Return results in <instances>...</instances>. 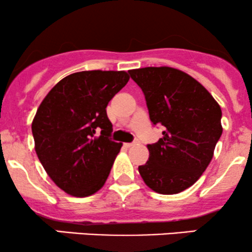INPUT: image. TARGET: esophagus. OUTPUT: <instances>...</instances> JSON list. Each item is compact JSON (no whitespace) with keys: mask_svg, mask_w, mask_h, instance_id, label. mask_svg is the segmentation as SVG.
I'll return each instance as SVG.
<instances>
[{"mask_svg":"<svg viewBox=\"0 0 252 252\" xmlns=\"http://www.w3.org/2000/svg\"><path fill=\"white\" fill-rule=\"evenodd\" d=\"M136 143H137V142H136V141H135V142H131V143H126V147H128V148H130V147H134Z\"/></svg>","mask_w":252,"mask_h":252,"instance_id":"esophagus-1","label":"esophagus"}]
</instances>
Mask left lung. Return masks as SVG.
Listing matches in <instances>:
<instances>
[{"mask_svg": "<svg viewBox=\"0 0 252 252\" xmlns=\"http://www.w3.org/2000/svg\"><path fill=\"white\" fill-rule=\"evenodd\" d=\"M142 89L153 124L162 138L148 144L149 158L138 172L160 194H176L202 175L222 132L221 109L198 80L178 68L160 66L129 71Z\"/></svg>", "mask_w": 252, "mask_h": 252, "instance_id": "left-lung-1", "label": "left lung"}]
</instances>
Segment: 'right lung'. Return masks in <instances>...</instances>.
<instances>
[{"mask_svg": "<svg viewBox=\"0 0 252 252\" xmlns=\"http://www.w3.org/2000/svg\"><path fill=\"white\" fill-rule=\"evenodd\" d=\"M129 78L126 71L76 72L63 78L37 108L32 123L36 155L67 194L84 198L105 184L122 147L109 138L106 106Z\"/></svg>", "mask_w": 252, "mask_h": 252, "instance_id": "right-lung-1", "label": "right lung"}]
</instances>
